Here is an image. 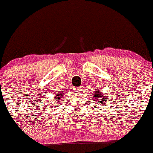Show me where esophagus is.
Instances as JSON below:
<instances>
[{
  "instance_id": "obj_1",
  "label": "esophagus",
  "mask_w": 153,
  "mask_h": 153,
  "mask_svg": "<svg viewBox=\"0 0 153 153\" xmlns=\"http://www.w3.org/2000/svg\"><path fill=\"white\" fill-rule=\"evenodd\" d=\"M76 91H79V90H80V88L77 87V88H76Z\"/></svg>"
}]
</instances>
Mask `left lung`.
Returning <instances> with one entry per match:
<instances>
[{
  "label": "left lung",
  "instance_id": "left-lung-1",
  "mask_svg": "<svg viewBox=\"0 0 153 153\" xmlns=\"http://www.w3.org/2000/svg\"><path fill=\"white\" fill-rule=\"evenodd\" d=\"M94 94H95V96H96V97H96V100H98V99L101 97H103V99H102V102H105H105H104L105 100V101L106 102H108V101H107V100H105V97H104L103 95H102V93L100 92V91H95V92H94ZM106 98H107V97H106ZM103 99L104 100H103ZM107 100H109V99L107 98ZM109 102H110V101H109ZM98 103H102V102H98Z\"/></svg>",
  "mask_w": 153,
  "mask_h": 153
}]
</instances>
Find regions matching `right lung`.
<instances>
[{"label":"right lung","mask_w":153,"mask_h":153,"mask_svg":"<svg viewBox=\"0 0 153 153\" xmlns=\"http://www.w3.org/2000/svg\"><path fill=\"white\" fill-rule=\"evenodd\" d=\"M62 94H60V93H59V94H58L57 95H56V100H58V99L62 98V97H64V95H62ZM57 102H58V101H57V100H56V103H57Z\"/></svg>","instance_id":"right-lung-1"}]
</instances>
